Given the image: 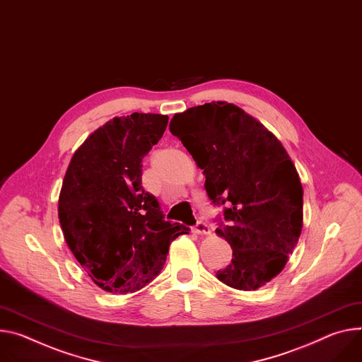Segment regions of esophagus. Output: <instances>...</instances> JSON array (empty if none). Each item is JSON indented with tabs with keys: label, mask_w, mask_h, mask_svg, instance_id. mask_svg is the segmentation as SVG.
Instances as JSON below:
<instances>
[{
	"label": "esophagus",
	"mask_w": 362,
	"mask_h": 362,
	"mask_svg": "<svg viewBox=\"0 0 362 362\" xmlns=\"http://www.w3.org/2000/svg\"><path fill=\"white\" fill-rule=\"evenodd\" d=\"M193 231L198 234V235H209L211 234V229H209V226L206 225V223H204V222H198L196 223V226L193 228Z\"/></svg>",
	"instance_id": "esophagus-1"
}]
</instances>
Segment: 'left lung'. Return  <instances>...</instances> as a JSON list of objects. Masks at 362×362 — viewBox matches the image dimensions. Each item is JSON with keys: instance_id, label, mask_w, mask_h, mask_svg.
<instances>
[{"instance_id": "left-lung-1", "label": "left lung", "mask_w": 362, "mask_h": 362, "mask_svg": "<svg viewBox=\"0 0 362 362\" xmlns=\"http://www.w3.org/2000/svg\"><path fill=\"white\" fill-rule=\"evenodd\" d=\"M170 133L204 170L215 205L228 204L216 235L233 259L216 279L251 291L287 264L303 228V189L279 139L243 108L214 101L175 114Z\"/></svg>"}]
</instances>
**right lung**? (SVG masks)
<instances>
[{
	"label": "right lung",
	"instance_id": "obj_1",
	"mask_svg": "<svg viewBox=\"0 0 362 362\" xmlns=\"http://www.w3.org/2000/svg\"><path fill=\"white\" fill-rule=\"evenodd\" d=\"M169 117H115L74 153L59 194L64 241L90 280L110 293H134L161 272L169 245L189 228L163 221L141 186L143 158Z\"/></svg>",
	"mask_w": 362,
	"mask_h": 362
}]
</instances>
